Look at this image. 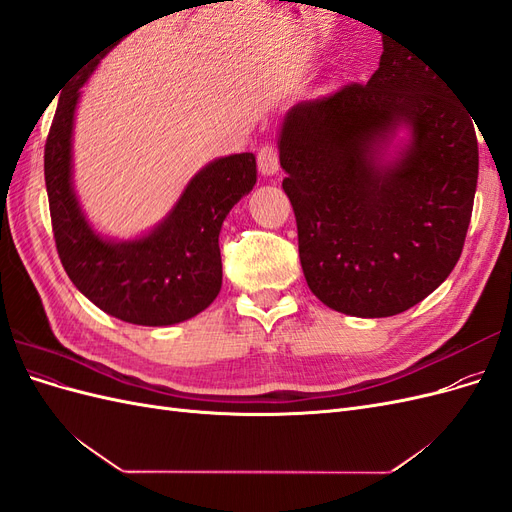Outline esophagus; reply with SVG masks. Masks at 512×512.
<instances>
[{"label": "esophagus", "mask_w": 512, "mask_h": 512, "mask_svg": "<svg viewBox=\"0 0 512 512\" xmlns=\"http://www.w3.org/2000/svg\"><path fill=\"white\" fill-rule=\"evenodd\" d=\"M258 170L265 177H271L280 170V153L273 145H262L258 149Z\"/></svg>", "instance_id": "1"}]
</instances>
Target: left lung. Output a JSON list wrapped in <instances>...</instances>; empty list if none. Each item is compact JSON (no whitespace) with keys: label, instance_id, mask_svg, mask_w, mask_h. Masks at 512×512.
<instances>
[{"label":"left lung","instance_id":"8db88e82","mask_svg":"<svg viewBox=\"0 0 512 512\" xmlns=\"http://www.w3.org/2000/svg\"><path fill=\"white\" fill-rule=\"evenodd\" d=\"M423 55L384 42L371 79L292 106L282 188L309 290L335 312L384 318L436 290L466 241L478 179L474 121ZM397 127L409 147L381 149Z\"/></svg>","mask_w":512,"mask_h":512}]
</instances>
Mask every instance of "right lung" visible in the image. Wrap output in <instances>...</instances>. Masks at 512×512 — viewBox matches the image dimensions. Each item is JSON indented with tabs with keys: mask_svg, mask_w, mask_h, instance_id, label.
I'll list each match as a JSON object with an SVG mask.
<instances>
[{
	"mask_svg": "<svg viewBox=\"0 0 512 512\" xmlns=\"http://www.w3.org/2000/svg\"><path fill=\"white\" fill-rule=\"evenodd\" d=\"M106 55V51H104ZM100 55V57H104ZM87 66L61 94L44 145V181L61 265L102 312L143 327H168L203 312L222 288L220 230L256 183L254 153L207 164L149 235L106 241L89 226L72 190V123Z\"/></svg>",
	"mask_w": 512,
	"mask_h": 512,
	"instance_id": "add662e5",
	"label": "right lung"
}]
</instances>
